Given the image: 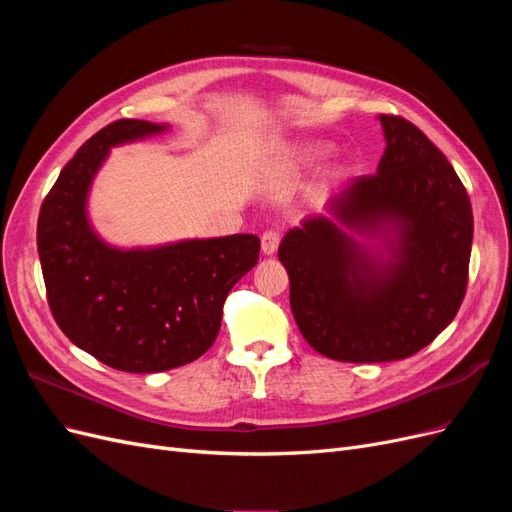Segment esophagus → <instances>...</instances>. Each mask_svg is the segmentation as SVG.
<instances>
[{
	"mask_svg": "<svg viewBox=\"0 0 512 512\" xmlns=\"http://www.w3.org/2000/svg\"><path fill=\"white\" fill-rule=\"evenodd\" d=\"M277 247H280V232H277V230L262 232V237H260V250H262V254L273 256L277 252Z\"/></svg>",
	"mask_w": 512,
	"mask_h": 512,
	"instance_id": "obj_1",
	"label": "esophagus"
}]
</instances>
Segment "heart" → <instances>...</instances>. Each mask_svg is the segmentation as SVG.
<instances>
[{"label": "heart", "mask_w": 512, "mask_h": 512, "mask_svg": "<svg viewBox=\"0 0 512 512\" xmlns=\"http://www.w3.org/2000/svg\"><path fill=\"white\" fill-rule=\"evenodd\" d=\"M327 149H329V145L320 143V141L288 143V145L277 149L275 168L280 170V173H286V175L299 173V170L312 166L318 158H322L324 153H327ZM342 170H344L342 164H333V168L329 170V175L337 177L339 173H342Z\"/></svg>", "instance_id": "b5f03b06"}]
</instances>
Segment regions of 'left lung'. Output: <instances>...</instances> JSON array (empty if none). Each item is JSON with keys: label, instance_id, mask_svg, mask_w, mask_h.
I'll return each mask as SVG.
<instances>
[{"label": "left lung", "instance_id": "obj_1", "mask_svg": "<svg viewBox=\"0 0 512 512\" xmlns=\"http://www.w3.org/2000/svg\"><path fill=\"white\" fill-rule=\"evenodd\" d=\"M376 175L290 228L277 256L305 342L346 363L408 359L459 312L474 218L455 168L410 121L380 115Z\"/></svg>", "mask_w": 512, "mask_h": 512}]
</instances>
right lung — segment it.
Returning a JSON list of instances; mask_svg holds the SVG:
<instances>
[{"mask_svg":"<svg viewBox=\"0 0 512 512\" xmlns=\"http://www.w3.org/2000/svg\"><path fill=\"white\" fill-rule=\"evenodd\" d=\"M168 123L119 119L61 170L38 218L46 297L74 346L130 374H156L203 356L220 333L230 288L258 262L256 235L115 247L87 205L113 147L164 134Z\"/></svg>","mask_w":512,"mask_h":512,"instance_id":"1","label":"right lung"}]
</instances>
